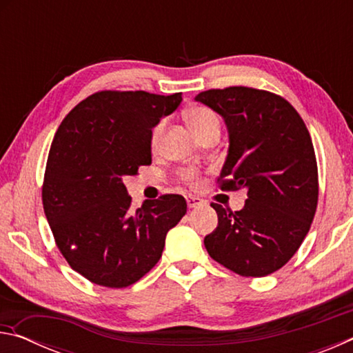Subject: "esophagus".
<instances>
[{"label":"esophagus","mask_w":353,"mask_h":353,"mask_svg":"<svg viewBox=\"0 0 353 353\" xmlns=\"http://www.w3.org/2000/svg\"><path fill=\"white\" fill-rule=\"evenodd\" d=\"M201 204H202V199L196 198V196H188V198H187V205L190 208H194V207H198Z\"/></svg>","instance_id":"34e87169"}]
</instances>
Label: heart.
<instances>
[{"mask_svg":"<svg viewBox=\"0 0 353 353\" xmlns=\"http://www.w3.org/2000/svg\"><path fill=\"white\" fill-rule=\"evenodd\" d=\"M187 123L191 128V130L196 134V137H201L202 134H205L207 130H210L213 128H219L218 117L214 115V112L207 109V107H193V109L188 110ZM163 129H165V121H160L157 126L152 129V134H151L152 148L159 146L160 140H162ZM198 176H199L198 171L193 168H187L181 172L182 181L188 182V183H196V181H198Z\"/></svg>","mask_w":353,"mask_h":353,"instance_id":"heart-1","label":"heart"}]
</instances>
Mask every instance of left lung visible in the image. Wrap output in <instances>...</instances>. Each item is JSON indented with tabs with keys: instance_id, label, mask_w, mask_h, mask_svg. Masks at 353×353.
<instances>
[{
	"instance_id": "1",
	"label": "left lung",
	"mask_w": 353,
	"mask_h": 353,
	"mask_svg": "<svg viewBox=\"0 0 353 353\" xmlns=\"http://www.w3.org/2000/svg\"><path fill=\"white\" fill-rule=\"evenodd\" d=\"M224 119L229 151L218 181L244 188L240 212L212 204L218 227L204 238L208 255L243 277H265L301 248L318 205V166L308 129L288 101L249 87L194 98Z\"/></svg>"
}]
</instances>
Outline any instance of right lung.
Listing matches in <instances>:
<instances>
[{
	"label": "right lung",
	"mask_w": 353,
	"mask_h": 353,
	"mask_svg": "<svg viewBox=\"0 0 353 353\" xmlns=\"http://www.w3.org/2000/svg\"><path fill=\"white\" fill-rule=\"evenodd\" d=\"M182 93L99 92L71 110L48 155L43 210L59 250L90 282L126 288L157 265L165 238L187 213L179 194L130 210L123 177L151 165V134Z\"/></svg>",
	"instance_id": "add662e5"
}]
</instances>
